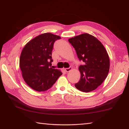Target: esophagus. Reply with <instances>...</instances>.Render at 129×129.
Instances as JSON below:
<instances>
[{"mask_svg":"<svg viewBox=\"0 0 129 129\" xmlns=\"http://www.w3.org/2000/svg\"><path fill=\"white\" fill-rule=\"evenodd\" d=\"M72 70V67H68V68H65L64 69V70L66 71V72H70V71Z\"/></svg>","mask_w":129,"mask_h":129,"instance_id":"obj_1","label":"esophagus"}]
</instances>
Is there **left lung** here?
Returning a JSON list of instances; mask_svg holds the SVG:
<instances>
[{
  "label": "left lung",
  "instance_id": "8db88e82",
  "mask_svg": "<svg viewBox=\"0 0 129 129\" xmlns=\"http://www.w3.org/2000/svg\"><path fill=\"white\" fill-rule=\"evenodd\" d=\"M75 49L80 61L81 79L75 84L78 90L89 92L101 85L107 78L110 68V60L104 46L95 37L83 34L68 40Z\"/></svg>",
  "mask_w": 129,
  "mask_h": 129
}]
</instances>
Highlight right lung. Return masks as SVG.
Instances as JSON below:
<instances>
[{
    "instance_id": "add662e5",
    "label": "right lung",
    "mask_w": 129,
    "mask_h": 129,
    "mask_svg": "<svg viewBox=\"0 0 129 129\" xmlns=\"http://www.w3.org/2000/svg\"><path fill=\"white\" fill-rule=\"evenodd\" d=\"M61 37L45 33L28 42L22 50L20 68L26 84L38 91L49 89L62 75L61 71L51 67L53 45Z\"/></svg>"
}]
</instances>
